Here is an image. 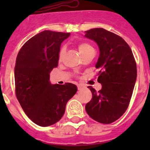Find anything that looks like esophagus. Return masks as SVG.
Returning <instances> with one entry per match:
<instances>
[{
    "label": "esophagus",
    "instance_id": "34e87169",
    "mask_svg": "<svg viewBox=\"0 0 150 150\" xmlns=\"http://www.w3.org/2000/svg\"><path fill=\"white\" fill-rule=\"evenodd\" d=\"M83 87H84L83 85H82V84H78V90H81V89H82Z\"/></svg>",
    "mask_w": 150,
    "mask_h": 150
}]
</instances>
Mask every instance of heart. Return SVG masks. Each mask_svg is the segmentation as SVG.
<instances>
[{
	"label": "heart",
	"instance_id": "1",
	"mask_svg": "<svg viewBox=\"0 0 150 150\" xmlns=\"http://www.w3.org/2000/svg\"><path fill=\"white\" fill-rule=\"evenodd\" d=\"M65 47H62L61 49H60L59 51V57L62 58V57L64 56V53H65ZM78 50H79V52L81 53V54L82 56L85 55V54H88L89 52H91V51H94V49L91 46L90 44L86 43H81L78 45Z\"/></svg>",
	"mask_w": 150,
	"mask_h": 150
}]
</instances>
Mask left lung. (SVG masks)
Returning a JSON list of instances; mask_svg holds the SVG:
<instances>
[{"mask_svg":"<svg viewBox=\"0 0 150 150\" xmlns=\"http://www.w3.org/2000/svg\"><path fill=\"white\" fill-rule=\"evenodd\" d=\"M85 38L99 46L96 62L98 82L102 89L96 91L88 86L92 99L86 110L96 121L104 124L115 122L124 114L132 96L137 81V64L131 48L120 36L103 28L85 32Z\"/></svg>","mask_w":150,"mask_h":150,"instance_id":"1","label":"left lung"}]
</instances>
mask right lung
<instances>
[{
  "instance_id": "add662e5",
  "label": "right lung",
  "mask_w": 150,
  "mask_h": 150,
  "mask_svg": "<svg viewBox=\"0 0 150 150\" xmlns=\"http://www.w3.org/2000/svg\"><path fill=\"white\" fill-rule=\"evenodd\" d=\"M69 35L70 33L45 30L28 40L16 57V98L29 118L40 126L58 122L67 102L78 91L72 83L50 82V72L58 66L62 43Z\"/></svg>"
}]
</instances>
